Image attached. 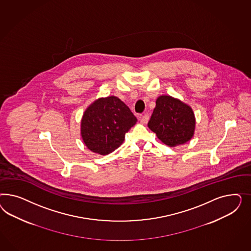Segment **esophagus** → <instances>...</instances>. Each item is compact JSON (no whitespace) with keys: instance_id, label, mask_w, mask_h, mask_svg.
Wrapping results in <instances>:
<instances>
[{"instance_id":"obj_1","label":"esophagus","mask_w":251,"mask_h":251,"mask_svg":"<svg viewBox=\"0 0 251 251\" xmlns=\"http://www.w3.org/2000/svg\"><path fill=\"white\" fill-rule=\"evenodd\" d=\"M148 121H149V115L148 114L143 115L140 117V122L143 124H146Z\"/></svg>"}]
</instances>
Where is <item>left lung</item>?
I'll return each instance as SVG.
<instances>
[{"label":"left lung","instance_id":"8db88e82","mask_svg":"<svg viewBox=\"0 0 251 251\" xmlns=\"http://www.w3.org/2000/svg\"><path fill=\"white\" fill-rule=\"evenodd\" d=\"M148 122L162 143L170 147L183 145L194 135L195 116L192 108L179 99L160 96Z\"/></svg>","mask_w":251,"mask_h":251}]
</instances>
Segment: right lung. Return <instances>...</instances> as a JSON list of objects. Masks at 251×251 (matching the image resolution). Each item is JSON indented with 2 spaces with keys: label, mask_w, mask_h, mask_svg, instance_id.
Returning <instances> with one entry per match:
<instances>
[{
  "label": "right lung",
  "mask_w": 251,
  "mask_h": 251,
  "mask_svg": "<svg viewBox=\"0 0 251 251\" xmlns=\"http://www.w3.org/2000/svg\"><path fill=\"white\" fill-rule=\"evenodd\" d=\"M136 122V117L119 98H101L85 109L81 135L90 151L105 155L122 145L125 133Z\"/></svg>",
  "instance_id": "right-lung-1"
}]
</instances>
